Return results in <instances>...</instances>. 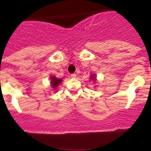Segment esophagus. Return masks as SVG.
Here are the masks:
<instances>
[{
  "label": "esophagus",
  "instance_id": "34e87169",
  "mask_svg": "<svg viewBox=\"0 0 151 151\" xmlns=\"http://www.w3.org/2000/svg\"><path fill=\"white\" fill-rule=\"evenodd\" d=\"M71 77H72L73 78H76V75L75 73L72 74V75H71Z\"/></svg>",
  "mask_w": 151,
  "mask_h": 151
}]
</instances>
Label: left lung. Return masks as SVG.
<instances>
[{
	"mask_svg": "<svg viewBox=\"0 0 151 151\" xmlns=\"http://www.w3.org/2000/svg\"><path fill=\"white\" fill-rule=\"evenodd\" d=\"M90 78H91V80L93 81V82H97V77H96L95 74H91L90 76Z\"/></svg>",
	"mask_w": 151,
	"mask_h": 151,
	"instance_id": "8db88e82",
	"label": "left lung"
}]
</instances>
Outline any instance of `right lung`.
Here are the masks:
<instances>
[{"mask_svg":"<svg viewBox=\"0 0 151 151\" xmlns=\"http://www.w3.org/2000/svg\"><path fill=\"white\" fill-rule=\"evenodd\" d=\"M50 79H51V81H50L51 86H52V88L54 90L57 89L59 85H60V83L63 82V79H62V78H57L56 77V76H51Z\"/></svg>","mask_w":151,"mask_h":151,"instance_id":"add662e5","label":"right lung"}]
</instances>
